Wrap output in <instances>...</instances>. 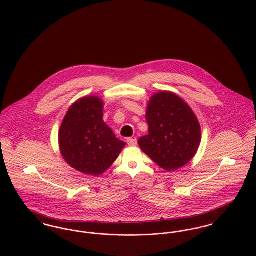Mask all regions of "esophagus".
Returning a JSON list of instances; mask_svg holds the SVG:
<instances>
[{
    "instance_id": "esophagus-1",
    "label": "esophagus",
    "mask_w": 256,
    "mask_h": 256,
    "mask_svg": "<svg viewBox=\"0 0 256 256\" xmlns=\"http://www.w3.org/2000/svg\"><path fill=\"white\" fill-rule=\"evenodd\" d=\"M127 143L130 146H137V140L136 139H133V138H129L127 140Z\"/></svg>"
}]
</instances>
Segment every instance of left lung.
Here are the masks:
<instances>
[{"label":"left lung","instance_id":"left-lung-1","mask_svg":"<svg viewBox=\"0 0 256 256\" xmlns=\"http://www.w3.org/2000/svg\"><path fill=\"white\" fill-rule=\"evenodd\" d=\"M148 134L138 144L158 166L174 172L188 164L201 142L200 123L191 108L172 92L150 98L146 113Z\"/></svg>","mask_w":256,"mask_h":256}]
</instances>
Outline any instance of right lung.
I'll return each mask as SVG.
<instances>
[{"mask_svg":"<svg viewBox=\"0 0 256 256\" xmlns=\"http://www.w3.org/2000/svg\"><path fill=\"white\" fill-rule=\"evenodd\" d=\"M104 106L98 96L80 98L67 111L58 135L66 162L92 176L106 172L126 145L104 123Z\"/></svg>","mask_w":256,"mask_h":256,"instance_id":"1","label":"right lung"}]
</instances>
